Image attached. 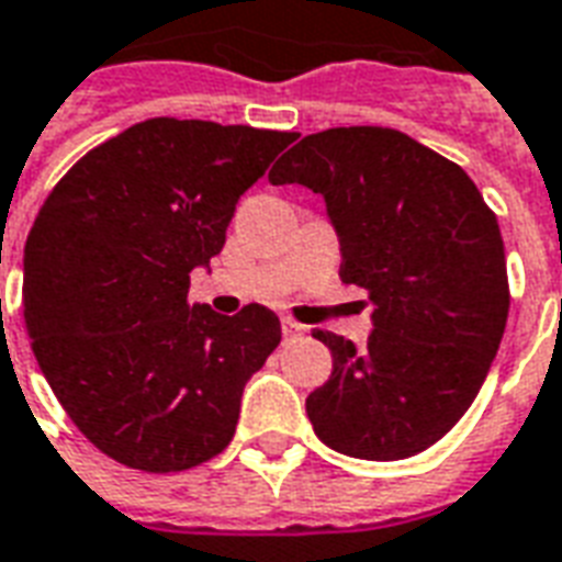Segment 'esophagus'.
Instances as JSON below:
<instances>
[{"label":"esophagus","instance_id":"esophagus-1","mask_svg":"<svg viewBox=\"0 0 562 562\" xmlns=\"http://www.w3.org/2000/svg\"><path fill=\"white\" fill-rule=\"evenodd\" d=\"M302 331H305V326H299L296 319H290V316H284V319H281V335H284V340H296Z\"/></svg>","mask_w":562,"mask_h":562}]
</instances>
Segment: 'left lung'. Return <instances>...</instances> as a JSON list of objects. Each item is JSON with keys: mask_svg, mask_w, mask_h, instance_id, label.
Segmentation results:
<instances>
[{"mask_svg": "<svg viewBox=\"0 0 562 562\" xmlns=\"http://www.w3.org/2000/svg\"><path fill=\"white\" fill-rule=\"evenodd\" d=\"M326 198L340 278L373 302L367 346L319 331L331 376L307 396L319 441L396 462L445 438L486 382L509 314L504 239L474 180L387 126L305 136L269 171Z\"/></svg>", "mask_w": 562, "mask_h": 562, "instance_id": "8db88e82", "label": "left lung"}]
</instances>
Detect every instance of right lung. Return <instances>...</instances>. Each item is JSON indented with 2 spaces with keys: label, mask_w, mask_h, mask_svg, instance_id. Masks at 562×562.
<instances>
[{
  "label": "right lung",
  "mask_w": 562,
  "mask_h": 562,
  "mask_svg": "<svg viewBox=\"0 0 562 562\" xmlns=\"http://www.w3.org/2000/svg\"><path fill=\"white\" fill-rule=\"evenodd\" d=\"M293 133L150 117L88 150L29 231L23 319L67 417L121 465L171 474L218 457L243 387L281 344L263 305L189 302L236 201Z\"/></svg>",
  "instance_id": "obj_1"
}]
</instances>
